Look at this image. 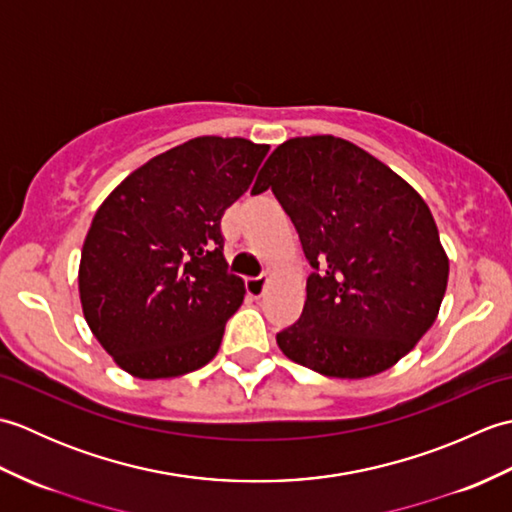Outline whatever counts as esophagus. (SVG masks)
<instances>
[{
  "mask_svg": "<svg viewBox=\"0 0 512 512\" xmlns=\"http://www.w3.org/2000/svg\"><path fill=\"white\" fill-rule=\"evenodd\" d=\"M266 284H268V277H264V275L248 277L246 279V292L250 297H262L264 290H266Z\"/></svg>",
  "mask_w": 512,
  "mask_h": 512,
  "instance_id": "esophagus-1",
  "label": "esophagus"
}]
</instances>
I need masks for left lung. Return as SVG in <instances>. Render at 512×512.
Wrapping results in <instances>:
<instances>
[{
	"mask_svg": "<svg viewBox=\"0 0 512 512\" xmlns=\"http://www.w3.org/2000/svg\"><path fill=\"white\" fill-rule=\"evenodd\" d=\"M273 189L312 273L297 323L277 334L290 361L334 378L385 372L438 317L449 259L420 195L334 136L279 145L253 193Z\"/></svg>",
	"mask_w": 512,
	"mask_h": 512,
	"instance_id": "1",
	"label": "left lung"
}]
</instances>
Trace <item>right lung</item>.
Returning a JSON list of instances; mask_svg holds the SVG:
<instances>
[{"label":"right lung","mask_w":512,"mask_h":512,"mask_svg":"<svg viewBox=\"0 0 512 512\" xmlns=\"http://www.w3.org/2000/svg\"><path fill=\"white\" fill-rule=\"evenodd\" d=\"M266 154L246 138H193L145 162L99 206L81 250V306L125 372L182 376L220 350L246 295L228 273L222 215Z\"/></svg>","instance_id":"1"}]
</instances>
